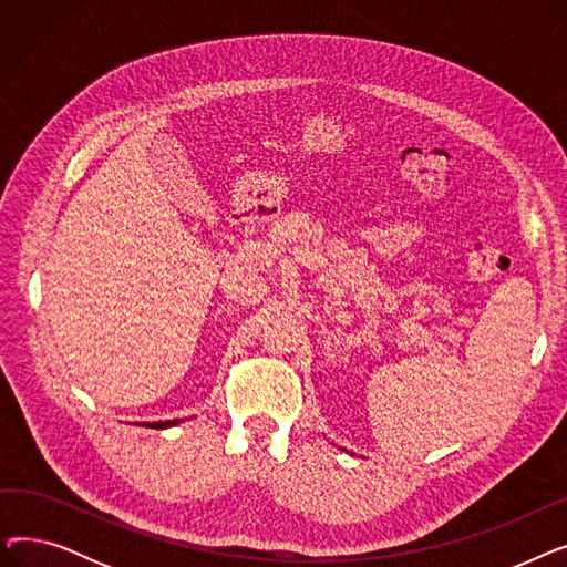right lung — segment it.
Returning a JSON list of instances; mask_svg holds the SVG:
<instances>
[{
	"instance_id": "obj_1",
	"label": "right lung",
	"mask_w": 567,
	"mask_h": 567,
	"mask_svg": "<svg viewBox=\"0 0 567 567\" xmlns=\"http://www.w3.org/2000/svg\"><path fill=\"white\" fill-rule=\"evenodd\" d=\"M178 421H165V423H146L144 427H154V430H163V427H172V425H176Z\"/></svg>"
}]
</instances>
